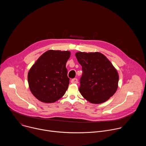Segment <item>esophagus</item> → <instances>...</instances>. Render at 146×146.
<instances>
[{
    "label": "esophagus",
    "mask_w": 146,
    "mask_h": 146,
    "mask_svg": "<svg viewBox=\"0 0 146 146\" xmlns=\"http://www.w3.org/2000/svg\"><path fill=\"white\" fill-rule=\"evenodd\" d=\"M71 82L72 83V84H77V83H78V80L77 78H73L71 80Z\"/></svg>",
    "instance_id": "esophagus-1"
}]
</instances>
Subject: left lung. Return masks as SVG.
<instances>
[{
	"label": "left lung",
	"mask_w": 146,
	"mask_h": 146,
	"mask_svg": "<svg viewBox=\"0 0 146 146\" xmlns=\"http://www.w3.org/2000/svg\"><path fill=\"white\" fill-rule=\"evenodd\" d=\"M82 66L79 91L86 100L99 104L107 101L117 91L118 73L111 62L100 52H77Z\"/></svg>",
	"instance_id": "obj_1"
}]
</instances>
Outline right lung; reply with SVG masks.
I'll return each instance as SVG.
<instances>
[{
	"label": "right lung",
	"mask_w": 146,
	"mask_h": 146,
	"mask_svg": "<svg viewBox=\"0 0 146 146\" xmlns=\"http://www.w3.org/2000/svg\"><path fill=\"white\" fill-rule=\"evenodd\" d=\"M70 56L69 51L50 50L31 67L28 74L29 87L38 100L51 103L64 95L69 84L66 64Z\"/></svg>",
	"instance_id": "add662e5"
}]
</instances>
